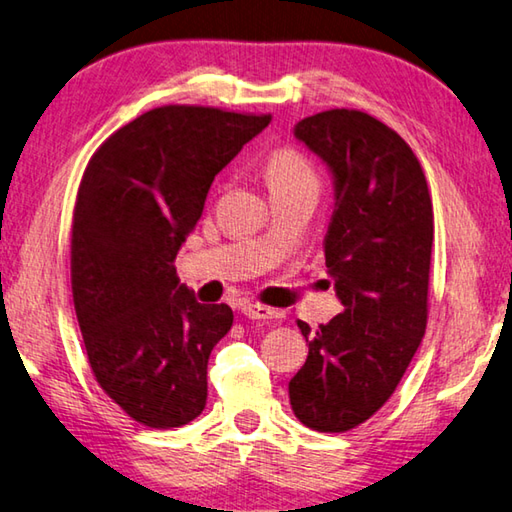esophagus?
Masks as SVG:
<instances>
[{
	"label": "esophagus",
	"instance_id": "34e87169",
	"mask_svg": "<svg viewBox=\"0 0 512 512\" xmlns=\"http://www.w3.org/2000/svg\"><path fill=\"white\" fill-rule=\"evenodd\" d=\"M242 312H245V317H249V319H276L279 317V310L267 308V306H263V303H247V306L242 308Z\"/></svg>",
	"mask_w": 512,
	"mask_h": 512
}]
</instances>
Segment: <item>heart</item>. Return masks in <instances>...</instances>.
Returning a JSON list of instances; mask_svg holds the SVG:
<instances>
[{
    "instance_id": "obj_1",
    "label": "heart",
    "mask_w": 512,
    "mask_h": 512,
    "mask_svg": "<svg viewBox=\"0 0 512 512\" xmlns=\"http://www.w3.org/2000/svg\"><path fill=\"white\" fill-rule=\"evenodd\" d=\"M265 182L270 191H290V188H319V177L310 159L297 148H276L263 166Z\"/></svg>"
}]
</instances>
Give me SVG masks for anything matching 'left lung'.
Segmentation results:
<instances>
[{
	"mask_svg": "<svg viewBox=\"0 0 512 512\" xmlns=\"http://www.w3.org/2000/svg\"><path fill=\"white\" fill-rule=\"evenodd\" d=\"M294 134L335 177L324 254L344 312L317 330L299 321L308 360L290 405L306 427L342 434L393 396L423 342L434 209L414 150L375 116L337 107Z\"/></svg>",
	"mask_w": 512,
	"mask_h": 512,
	"instance_id": "left-lung-1",
	"label": "left lung"
}]
</instances>
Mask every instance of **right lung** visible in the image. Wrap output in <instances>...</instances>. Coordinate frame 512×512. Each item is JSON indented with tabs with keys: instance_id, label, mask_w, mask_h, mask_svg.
<instances>
[{
	"instance_id": "1",
	"label": "right lung",
	"mask_w": 512,
	"mask_h": 512,
	"mask_svg": "<svg viewBox=\"0 0 512 512\" xmlns=\"http://www.w3.org/2000/svg\"><path fill=\"white\" fill-rule=\"evenodd\" d=\"M272 114L164 105L110 134L80 179L71 294L92 373L132 420L170 429L206 405V364L229 333L227 303H197L175 258L213 177Z\"/></svg>"
}]
</instances>
